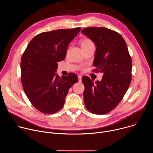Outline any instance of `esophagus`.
<instances>
[{"mask_svg": "<svg viewBox=\"0 0 153 153\" xmlns=\"http://www.w3.org/2000/svg\"><path fill=\"white\" fill-rule=\"evenodd\" d=\"M78 79H79V82H82V76H78Z\"/></svg>", "mask_w": 153, "mask_h": 153, "instance_id": "1", "label": "esophagus"}]
</instances>
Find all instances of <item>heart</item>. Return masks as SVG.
<instances>
[{
	"instance_id": "b5f03b06",
	"label": "heart",
	"mask_w": 153,
	"mask_h": 153,
	"mask_svg": "<svg viewBox=\"0 0 153 153\" xmlns=\"http://www.w3.org/2000/svg\"><path fill=\"white\" fill-rule=\"evenodd\" d=\"M80 44L82 49L88 48V47H91V46H94L93 42L90 39H88V38L82 39L80 42Z\"/></svg>"
}]
</instances>
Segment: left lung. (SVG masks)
Instances as JSON below:
<instances>
[{
  "mask_svg": "<svg viewBox=\"0 0 153 153\" xmlns=\"http://www.w3.org/2000/svg\"><path fill=\"white\" fill-rule=\"evenodd\" d=\"M81 32L95 44L94 71L103 73L102 80L95 83L88 77H82L85 105L93 114H106L117 106L129 88L131 59L118 33L102 27L86 28Z\"/></svg>",
  "mask_w": 153,
  "mask_h": 153,
  "instance_id": "obj_1",
  "label": "left lung"
}]
</instances>
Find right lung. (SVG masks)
Segmentation results:
<instances>
[{
	"label": "right lung",
	"instance_id": "1",
	"mask_svg": "<svg viewBox=\"0 0 153 153\" xmlns=\"http://www.w3.org/2000/svg\"><path fill=\"white\" fill-rule=\"evenodd\" d=\"M80 28L42 33L29 43L21 59V81L32 105L45 114L54 113L63 107L69 89L78 82L70 73L60 78L56 73L59 62L66 57L69 43Z\"/></svg>",
	"mask_w": 153,
	"mask_h": 153
}]
</instances>
